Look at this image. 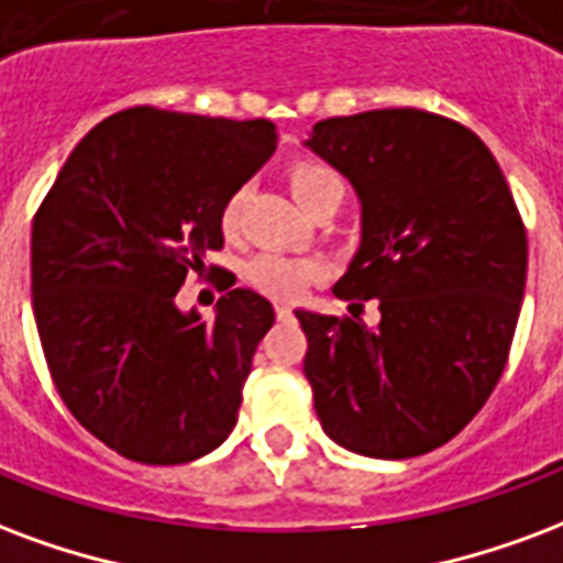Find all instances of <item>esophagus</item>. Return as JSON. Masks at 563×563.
Returning a JSON list of instances; mask_svg holds the SVG:
<instances>
[{"label":"esophagus","instance_id":"34e87169","mask_svg":"<svg viewBox=\"0 0 563 563\" xmlns=\"http://www.w3.org/2000/svg\"><path fill=\"white\" fill-rule=\"evenodd\" d=\"M274 310H277V319H289V316H292V307H289V303H277Z\"/></svg>","mask_w":563,"mask_h":563}]
</instances>
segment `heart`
I'll return each instance as SVG.
<instances>
[{"instance_id":"heart-1","label":"heart","mask_w":563,"mask_h":563,"mask_svg":"<svg viewBox=\"0 0 563 563\" xmlns=\"http://www.w3.org/2000/svg\"><path fill=\"white\" fill-rule=\"evenodd\" d=\"M289 185H292L295 199L301 202L303 208L316 202L322 194H331V190H343V181L324 169L319 164H298L289 176ZM241 206H244V190H235L232 197L227 199L223 206V214H220V223L227 232L239 227ZM316 277L313 262L303 260H289L283 253H260L247 262V280L262 289V292L277 295V298H292V295L303 292V286Z\"/></svg>"}]
</instances>
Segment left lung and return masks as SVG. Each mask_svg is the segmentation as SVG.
Here are the masks:
<instances>
[{"label": "left lung", "instance_id": "obj_1", "mask_svg": "<svg viewBox=\"0 0 563 563\" xmlns=\"http://www.w3.org/2000/svg\"><path fill=\"white\" fill-rule=\"evenodd\" d=\"M303 145L361 202L334 295L378 301L376 324L295 310L324 435L373 460L435 451L489 399L514 343L528 271L514 194L481 136L435 112L336 115Z\"/></svg>", "mask_w": 563, "mask_h": 563}]
</instances>
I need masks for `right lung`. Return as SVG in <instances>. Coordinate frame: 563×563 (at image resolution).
<instances>
[{"instance_id": "right-lung-1", "label": "right lung", "mask_w": 563, "mask_h": 563, "mask_svg": "<svg viewBox=\"0 0 563 563\" xmlns=\"http://www.w3.org/2000/svg\"><path fill=\"white\" fill-rule=\"evenodd\" d=\"M268 119L115 112L62 166L32 227V307L65 406L107 448L181 465L220 448L274 307L232 289L181 310L187 271L223 247V206L268 164Z\"/></svg>"}]
</instances>
